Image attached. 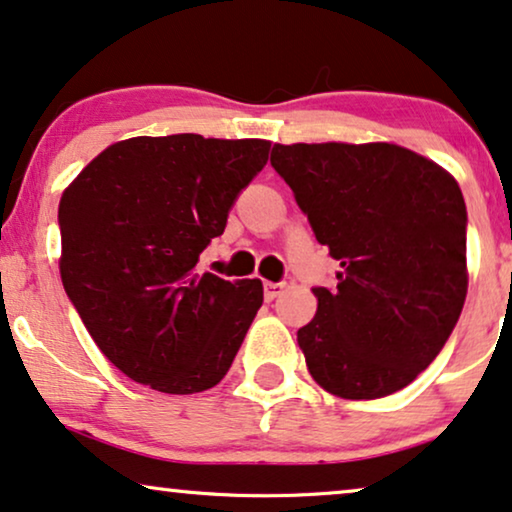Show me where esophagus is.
Instances as JSON below:
<instances>
[{
    "label": "esophagus",
    "instance_id": "1",
    "mask_svg": "<svg viewBox=\"0 0 512 512\" xmlns=\"http://www.w3.org/2000/svg\"><path fill=\"white\" fill-rule=\"evenodd\" d=\"M283 292V283H264V299L274 302V299Z\"/></svg>",
    "mask_w": 512,
    "mask_h": 512
}]
</instances>
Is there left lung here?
<instances>
[{
  "label": "left lung",
  "mask_w": 512,
  "mask_h": 512,
  "mask_svg": "<svg viewBox=\"0 0 512 512\" xmlns=\"http://www.w3.org/2000/svg\"><path fill=\"white\" fill-rule=\"evenodd\" d=\"M271 166L342 267L337 290H313L316 316L297 332L313 381L346 400L412 384L466 302L459 182L391 142L276 145Z\"/></svg>",
  "instance_id": "left-lung-1"
}]
</instances>
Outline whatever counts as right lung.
<instances>
[{
	"mask_svg": "<svg viewBox=\"0 0 512 512\" xmlns=\"http://www.w3.org/2000/svg\"><path fill=\"white\" fill-rule=\"evenodd\" d=\"M269 140L196 133L109 145L60 196V278L109 363L154 391L220 384L262 306L260 278L196 274Z\"/></svg>",
	"mask_w": 512,
	"mask_h": 512,
	"instance_id": "add662e5",
	"label": "right lung"
}]
</instances>
